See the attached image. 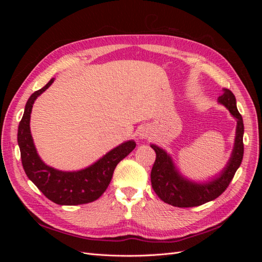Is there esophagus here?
<instances>
[{"mask_svg":"<svg viewBox=\"0 0 262 262\" xmlns=\"http://www.w3.org/2000/svg\"><path fill=\"white\" fill-rule=\"evenodd\" d=\"M149 136V130L147 126H141L138 130V137L140 139H146Z\"/></svg>","mask_w":262,"mask_h":262,"instance_id":"obj_1","label":"esophagus"}]
</instances>
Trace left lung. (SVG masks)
Masks as SVG:
<instances>
[{
  "label": "left lung",
  "instance_id": "left-lung-1",
  "mask_svg": "<svg viewBox=\"0 0 262 262\" xmlns=\"http://www.w3.org/2000/svg\"><path fill=\"white\" fill-rule=\"evenodd\" d=\"M217 101L228 109L237 122L231 157L219 175L201 182L190 180L179 171L169 153L156 144H150L156 153L150 171V182L155 193L165 203L178 208H191L216 199L225 191L239 168L244 156L243 118L237 110L234 94L229 90L223 89V94L219 96Z\"/></svg>",
  "mask_w": 262,
  "mask_h": 262
}]
</instances>
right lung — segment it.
<instances>
[{
	"mask_svg": "<svg viewBox=\"0 0 262 262\" xmlns=\"http://www.w3.org/2000/svg\"><path fill=\"white\" fill-rule=\"evenodd\" d=\"M53 82L54 78H51L41 90L31 94L26 102L17 132L23 167L27 177L52 202L60 205L90 203L106 191L116 166L132 152L137 144L133 140L125 141L80 170L64 171L47 165L39 156L31 137L30 114L35 100Z\"/></svg>",
	"mask_w": 262,
	"mask_h": 262,
	"instance_id": "add662e5",
	"label": "right lung"
}]
</instances>
